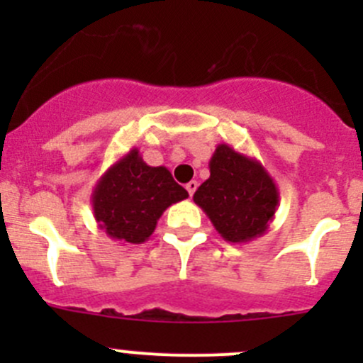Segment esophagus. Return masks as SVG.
Returning <instances> with one entry per match:
<instances>
[{
  "instance_id": "34e87169",
  "label": "esophagus",
  "mask_w": 363,
  "mask_h": 363,
  "mask_svg": "<svg viewBox=\"0 0 363 363\" xmlns=\"http://www.w3.org/2000/svg\"><path fill=\"white\" fill-rule=\"evenodd\" d=\"M196 188H199V182H196V181H191V182H188V184H186V189H188L189 196H193V193L196 191Z\"/></svg>"
}]
</instances>
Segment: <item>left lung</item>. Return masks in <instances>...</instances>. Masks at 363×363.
I'll use <instances>...</instances> for the list:
<instances>
[{
	"mask_svg": "<svg viewBox=\"0 0 363 363\" xmlns=\"http://www.w3.org/2000/svg\"><path fill=\"white\" fill-rule=\"evenodd\" d=\"M211 177L193 200L216 232L233 244L251 242L269 230L279 205V189L262 163L226 144L208 161Z\"/></svg>",
	"mask_w": 363,
	"mask_h": 363,
	"instance_id": "1",
	"label": "left lung"
}]
</instances>
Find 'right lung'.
I'll use <instances>...</instances> for the list:
<instances>
[{
	"instance_id": "right-lung-1",
	"label": "right lung",
	"mask_w": 363,
	"mask_h": 363,
	"mask_svg": "<svg viewBox=\"0 0 363 363\" xmlns=\"http://www.w3.org/2000/svg\"><path fill=\"white\" fill-rule=\"evenodd\" d=\"M188 196L167 167H149L133 147L98 179L91 203L98 226L111 239L142 244L152 235L161 214Z\"/></svg>"
}]
</instances>
